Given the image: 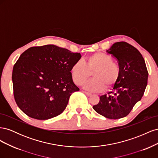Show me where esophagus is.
<instances>
[{"instance_id":"esophagus-1","label":"esophagus","mask_w":158,"mask_h":158,"mask_svg":"<svg viewBox=\"0 0 158 158\" xmlns=\"http://www.w3.org/2000/svg\"><path fill=\"white\" fill-rule=\"evenodd\" d=\"M83 93L86 95L87 96H91V95H92V94L89 93V92H83Z\"/></svg>"}]
</instances>
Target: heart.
I'll list each match as a JSON object with an SVG mask.
<instances>
[{"mask_svg":"<svg viewBox=\"0 0 158 158\" xmlns=\"http://www.w3.org/2000/svg\"><path fill=\"white\" fill-rule=\"evenodd\" d=\"M92 73V79L84 85L85 89L92 92H99L112 88L118 82L121 76L119 66L113 63L111 55L99 52L88 56L85 63L77 60L72 66L70 73L73 82L82 85Z\"/></svg>","mask_w":158,"mask_h":158,"instance_id":"b5f03b06","label":"heart"}]
</instances>
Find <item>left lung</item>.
<instances>
[{
    "label": "left lung",
    "instance_id": "obj_1",
    "mask_svg": "<svg viewBox=\"0 0 158 158\" xmlns=\"http://www.w3.org/2000/svg\"><path fill=\"white\" fill-rule=\"evenodd\" d=\"M107 52L117 60L120 78L112 92L100 96L99 103L93 108L105 117L118 119L127 116L142 98L148 73L140 52L127 42L114 43Z\"/></svg>",
    "mask_w": 158,
    "mask_h": 158
}]
</instances>
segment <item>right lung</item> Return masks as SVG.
<instances>
[{
	"mask_svg": "<svg viewBox=\"0 0 158 158\" xmlns=\"http://www.w3.org/2000/svg\"><path fill=\"white\" fill-rule=\"evenodd\" d=\"M79 52L54 45L32 47L19 57L12 70L14 99L30 117L47 120L63 113L71 94L79 91L70 70Z\"/></svg>",
	"mask_w": 158,
	"mask_h": 158,
	"instance_id": "1",
	"label": "right lung"
}]
</instances>
